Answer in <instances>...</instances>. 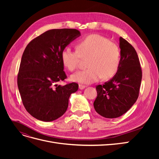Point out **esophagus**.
I'll return each instance as SVG.
<instances>
[{"label":"esophagus","mask_w":159,"mask_h":159,"mask_svg":"<svg viewBox=\"0 0 159 159\" xmlns=\"http://www.w3.org/2000/svg\"><path fill=\"white\" fill-rule=\"evenodd\" d=\"M85 88H86V86L84 85H81V84L79 85V89H84Z\"/></svg>","instance_id":"esophagus-1"}]
</instances>
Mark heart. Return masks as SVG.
Listing matches in <instances>:
<instances>
[{
  "instance_id": "b5f03b06",
  "label": "heart",
  "mask_w": 159,
  "mask_h": 159,
  "mask_svg": "<svg viewBox=\"0 0 159 159\" xmlns=\"http://www.w3.org/2000/svg\"><path fill=\"white\" fill-rule=\"evenodd\" d=\"M88 60L89 68L76 72L71 80L89 84L103 79L113 78L121 63V50L116 43L98 34L84 37L76 44V50L66 48L61 52L62 64L70 71L78 68L81 61Z\"/></svg>"
}]
</instances>
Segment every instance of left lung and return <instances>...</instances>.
<instances>
[{
  "label": "left lung",
  "instance_id": "left-lung-1",
  "mask_svg": "<svg viewBox=\"0 0 159 159\" xmlns=\"http://www.w3.org/2000/svg\"><path fill=\"white\" fill-rule=\"evenodd\" d=\"M121 63L117 73L103 85L96 86L93 103L96 112L105 118H117L125 113L139 97L142 70L137 53L122 37L119 38Z\"/></svg>",
  "mask_w": 159,
  "mask_h": 159
}]
</instances>
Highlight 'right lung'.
Returning <instances> with one entry per match:
<instances>
[{
	"instance_id": "add662e5",
	"label": "right lung",
	"mask_w": 159,
	"mask_h": 159,
	"mask_svg": "<svg viewBox=\"0 0 159 159\" xmlns=\"http://www.w3.org/2000/svg\"><path fill=\"white\" fill-rule=\"evenodd\" d=\"M80 36L76 29L62 28L48 30L27 45L22 56L17 84L22 103L32 117L52 121L63 115L68 107L71 93L78 89L72 82L64 86L61 52Z\"/></svg>"
}]
</instances>
